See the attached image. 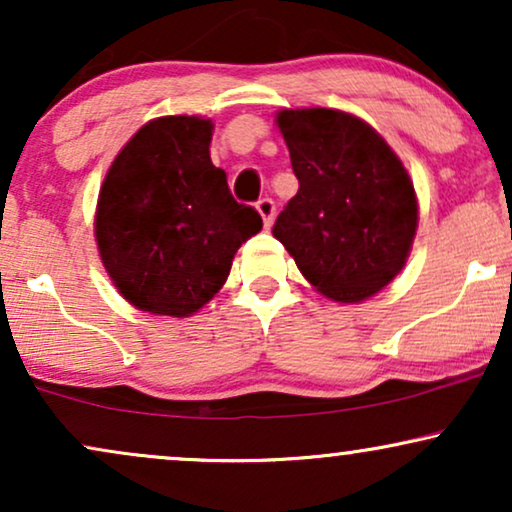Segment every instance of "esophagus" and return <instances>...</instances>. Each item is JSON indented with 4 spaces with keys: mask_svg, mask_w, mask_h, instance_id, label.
<instances>
[{
    "mask_svg": "<svg viewBox=\"0 0 512 512\" xmlns=\"http://www.w3.org/2000/svg\"><path fill=\"white\" fill-rule=\"evenodd\" d=\"M257 212H260L262 219H264V226L274 224V217H276V203L271 198H260L257 200Z\"/></svg>",
    "mask_w": 512,
    "mask_h": 512,
    "instance_id": "1",
    "label": "esophagus"
}]
</instances>
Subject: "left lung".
<instances>
[{"label": "left lung", "instance_id": "left-lung-1", "mask_svg": "<svg viewBox=\"0 0 512 512\" xmlns=\"http://www.w3.org/2000/svg\"><path fill=\"white\" fill-rule=\"evenodd\" d=\"M276 125L300 189L271 231L319 293L366 300L411 252L418 200L409 172L357 115L302 108L281 111Z\"/></svg>", "mask_w": 512, "mask_h": 512}]
</instances>
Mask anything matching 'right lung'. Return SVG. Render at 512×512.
Wrapping results in <instances>:
<instances>
[{"label":"right lung","instance_id":"1","mask_svg":"<svg viewBox=\"0 0 512 512\" xmlns=\"http://www.w3.org/2000/svg\"><path fill=\"white\" fill-rule=\"evenodd\" d=\"M212 122L165 115L127 141L103 179L94 234L115 288L141 312L191 316L224 286L260 212L210 160Z\"/></svg>","mask_w":512,"mask_h":512}]
</instances>
